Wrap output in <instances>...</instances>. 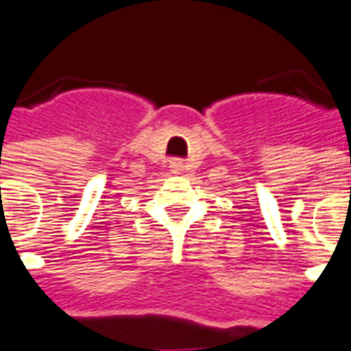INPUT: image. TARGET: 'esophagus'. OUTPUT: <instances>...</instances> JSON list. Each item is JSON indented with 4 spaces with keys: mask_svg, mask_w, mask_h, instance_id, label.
I'll return each mask as SVG.
<instances>
[{
    "mask_svg": "<svg viewBox=\"0 0 351 351\" xmlns=\"http://www.w3.org/2000/svg\"><path fill=\"white\" fill-rule=\"evenodd\" d=\"M183 168H185V164H183V160H181V158H171L170 170L173 171V173H180V171H183Z\"/></svg>",
    "mask_w": 351,
    "mask_h": 351,
    "instance_id": "obj_1",
    "label": "esophagus"
}]
</instances>
